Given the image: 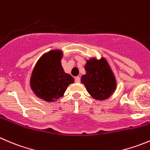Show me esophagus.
Here are the masks:
<instances>
[{
  "mask_svg": "<svg viewBox=\"0 0 150 150\" xmlns=\"http://www.w3.org/2000/svg\"><path fill=\"white\" fill-rule=\"evenodd\" d=\"M75 82H76V83H80V81H81V78H80V77H79V76L75 77Z\"/></svg>",
  "mask_w": 150,
  "mask_h": 150,
  "instance_id": "obj_1",
  "label": "esophagus"
}]
</instances>
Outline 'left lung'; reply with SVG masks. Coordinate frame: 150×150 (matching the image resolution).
Listing matches in <instances>:
<instances>
[{
	"mask_svg": "<svg viewBox=\"0 0 150 150\" xmlns=\"http://www.w3.org/2000/svg\"><path fill=\"white\" fill-rule=\"evenodd\" d=\"M85 65L86 75L81 78L87 91L93 98L103 100L108 98L116 89V80L107 62L91 59Z\"/></svg>",
	"mask_w": 150,
	"mask_h": 150,
	"instance_id": "obj_1",
	"label": "left lung"
}]
</instances>
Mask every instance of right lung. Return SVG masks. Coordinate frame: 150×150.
<instances>
[{
  "label": "right lung",
  "instance_id": "obj_1",
  "mask_svg": "<svg viewBox=\"0 0 150 150\" xmlns=\"http://www.w3.org/2000/svg\"><path fill=\"white\" fill-rule=\"evenodd\" d=\"M62 54L59 50H51L37 62L30 78V86L37 97L53 102L64 95L74 78L66 74L61 64Z\"/></svg>",
  "mask_w": 150,
  "mask_h": 150
}]
</instances>
